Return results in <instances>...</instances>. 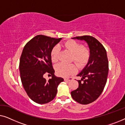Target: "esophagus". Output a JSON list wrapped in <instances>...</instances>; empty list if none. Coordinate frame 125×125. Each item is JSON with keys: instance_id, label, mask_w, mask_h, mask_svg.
<instances>
[{"instance_id": "1", "label": "esophagus", "mask_w": 125, "mask_h": 125, "mask_svg": "<svg viewBox=\"0 0 125 125\" xmlns=\"http://www.w3.org/2000/svg\"><path fill=\"white\" fill-rule=\"evenodd\" d=\"M72 80H73V78H72V77L64 78V81H72Z\"/></svg>"}]
</instances>
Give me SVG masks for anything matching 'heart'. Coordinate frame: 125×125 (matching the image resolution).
Segmentation results:
<instances>
[{
	"mask_svg": "<svg viewBox=\"0 0 125 125\" xmlns=\"http://www.w3.org/2000/svg\"><path fill=\"white\" fill-rule=\"evenodd\" d=\"M64 47L66 50L72 54V61L76 63L79 68L85 66L89 60L91 53L90 49L83 47V44L75 40H70L64 42ZM60 53V48L56 45L53 48L51 52V57L52 62H56L59 60ZM56 72L60 76L68 77L73 74L77 71L75 65L65 64L60 63L55 66Z\"/></svg>",
	"mask_w": 125,
	"mask_h": 125,
	"instance_id": "heart-1",
	"label": "heart"
}]
</instances>
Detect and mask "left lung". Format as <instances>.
Wrapping results in <instances>:
<instances>
[{
  "label": "left lung",
  "mask_w": 125,
  "mask_h": 125,
  "mask_svg": "<svg viewBox=\"0 0 125 125\" xmlns=\"http://www.w3.org/2000/svg\"><path fill=\"white\" fill-rule=\"evenodd\" d=\"M87 42L91 53L88 64L77 76L78 88L71 92L73 100L86 105L97 100L102 93L107 81L109 72L106 51L102 44L91 36L73 37Z\"/></svg>",
  "instance_id": "8db88e82"
}]
</instances>
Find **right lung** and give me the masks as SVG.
<instances>
[{"label":"right lung","instance_id":"1","mask_svg":"<svg viewBox=\"0 0 125 125\" xmlns=\"http://www.w3.org/2000/svg\"><path fill=\"white\" fill-rule=\"evenodd\" d=\"M61 39L37 35L23 48L19 63L21 83L27 95L37 104H47L53 100L58 85L64 81L54 75L51 57L52 48ZM45 73L52 76L48 81L43 77Z\"/></svg>","mask_w":125,"mask_h":125}]
</instances>
